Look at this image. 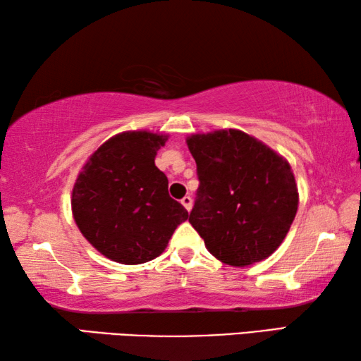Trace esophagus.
<instances>
[{
	"label": "esophagus",
	"mask_w": 361,
	"mask_h": 361,
	"mask_svg": "<svg viewBox=\"0 0 361 361\" xmlns=\"http://www.w3.org/2000/svg\"><path fill=\"white\" fill-rule=\"evenodd\" d=\"M181 204H183V207H185V209L189 212L192 209V199H191V195H185V197L181 199Z\"/></svg>",
	"instance_id": "1"
}]
</instances>
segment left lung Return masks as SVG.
I'll return each mask as SVG.
<instances>
[{
	"mask_svg": "<svg viewBox=\"0 0 361 361\" xmlns=\"http://www.w3.org/2000/svg\"><path fill=\"white\" fill-rule=\"evenodd\" d=\"M186 143L199 176L189 223L207 250L235 267L271 256L288 234L298 210L290 164L235 129L195 133Z\"/></svg>",
	"mask_w": 361,
	"mask_h": 361,
	"instance_id": "left-lung-1",
	"label": "left lung"
}]
</instances>
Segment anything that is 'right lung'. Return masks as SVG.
Returning a JSON list of instances; mask_svg holds the SVG:
<instances>
[{
    "label": "right lung",
    "instance_id": "add662e5",
    "mask_svg": "<svg viewBox=\"0 0 361 361\" xmlns=\"http://www.w3.org/2000/svg\"><path fill=\"white\" fill-rule=\"evenodd\" d=\"M167 135L122 132L103 143L78 175L71 210L94 248L121 264L157 258L188 212L169 195V180L156 167Z\"/></svg>",
    "mask_w": 361,
    "mask_h": 361
}]
</instances>
